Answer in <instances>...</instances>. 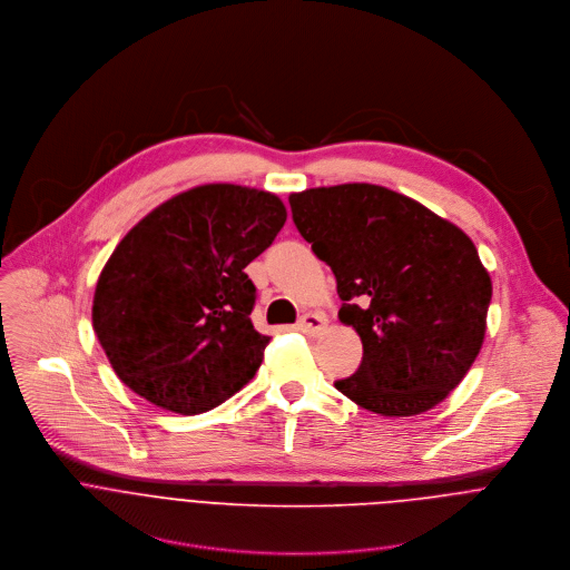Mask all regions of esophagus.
Wrapping results in <instances>:
<instances>
[{
    "label": "esophagus",
    "mask_w": 570,
    "mask_h": 570,
    "mask_svg": "<svg viewBox=\"0 0 570 570\" xmlns=\"http://www.w3.org/2000/svg\"><path fill=\"white\" fill-rule=\"evenodd\" d=\"M325 325H327V321H325V316H323V314L307 312V314L298 321V325H296V327H298L303 334L316 336V334H321V332L325 330Z\"/></svg>",
    "instance_id": "obj_1"
}]
</instances>
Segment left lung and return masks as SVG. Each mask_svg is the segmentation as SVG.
Instances as JSON below:
<instances>
[{"mask_svg": "<svg viewBox=\"0 0 570 570\" xmlns=\"http://www.w3.org/2000/svg\"><path fill=\"white\" fill-rule=\"evenodd\" d=\"M289 205L296 229L336 276L341 323L363 343L358 370L336 390L383 416L441 403L485 336L492 283L474 243L379 185L305 189Z\"/></svg>", "mask_w": 570, "mask_h": 570, "instance_id": "1", "label": "left lung"}]
</instances>
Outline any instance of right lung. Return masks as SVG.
<instances>
[{"mask_svg": "<svg viewBox=\"0 0 570 570\" xmlns=\"http://www.w3.org/2000/svg\"><path fill=\"white\" fill-rule=\"evenodd\" d=\"M287 220L278 196L200 185L147 214L114 249L94 296V330L125 385L178 412L214 410L245 387L269 336L252 325L245 267Z\"/></svg>", "mask_w": 570, "mask_h": 570, "instance_id": "1", "label": "right lung"}]
</instances>
